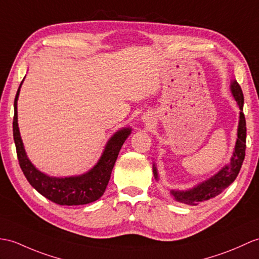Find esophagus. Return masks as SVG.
<instances>
[{
    "mask_svg": "<svg viewBox=\"0 0 259 259\" xmlns=\"http://www.w3.org/2000/svg\"><path fill=\"white\" fill-rule=\"evenodd\" d=\"M144 121H147V122H148V119H146V120H144Z\"/></svg>",
    "mask_w": 259,
    "mask_h": 259,
    "instance_id": "34e87169",
    "label": "esophagus"
}]
</instances>
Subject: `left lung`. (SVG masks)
Returning a JSON list of instances; mask_svg holds the SVG:
<instances>
[{
    "label": "left lung",
    "instance_id": "obj_1",
    "mask_svg": "<svg viewBox=\"0 0 259 259\" xmlns=\"http://www.w3.org/2000/svg\"><path fill=\"white\" fill-rule=\"evenodd\" d=\"M231 92L234 99L239 109V121L237 128V139L234 148V152L231 158L230 163L215 173L209 179L205 180L197 185L193 186L189 190H170V194L174 200L188 204V205H197L198 203L207 201L221 194L226 188H228L238 176L240 167H242L243 161L245 158V149H246V121L243 112L244 106V96L240 89L238 82L234 79L231 81ZM153 176L155 180H159V174L157 166L153 163Z\"/></svg>",
    "mask_w": 259,
    "mask_h": 259
}]
</instances>
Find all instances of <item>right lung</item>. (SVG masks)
I'll list each match as a JSON object with an SVG mask.
<instances>
[{"label": "right lung", "instance_id": "obj_1", "mask_svg": "<svg viewBox=\"0 0 259 259\" xmlns=\"http://www.w3.org/2000/svg\"><path fill=\"white\" fill-rule=\"evenodd\" d=\"M23 80L14 100L13 137L17 159L24 176L38 193L59 205H83L97 201L105 193L120 149L130 136L131 128L125 127L113 134L106 143L97 163L86 173L65 178L47 176L40 172L28 159L21 138L17 123V99Z\"/></svg>", "mask_w": 259, "mask_h": 259}]
</instances>
